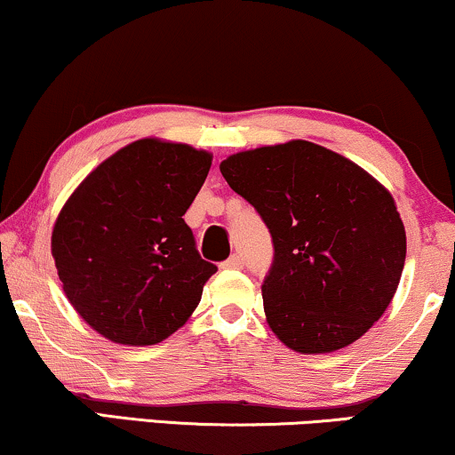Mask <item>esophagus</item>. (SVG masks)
Segmentation results:
<instances>
[{
    "mask_svg": "<svg viewBox=\"0 0 455 455\" xmlns=\"http://www.w3.org/2000/svg\"><path fill=\"white\" fill-rule=\"evenodd\" d=\"M222 268H243V258L239 254H233L228 260L222 262Z\"/></svg>",
    "mask_w": 455,
    "mask_h": 455,
    "instance_id": "1",
    "label": "esophagus"
}]
</instances>
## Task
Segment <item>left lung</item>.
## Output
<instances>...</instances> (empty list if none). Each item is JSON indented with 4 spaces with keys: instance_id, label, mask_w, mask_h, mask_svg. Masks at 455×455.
<instances>
[{
    "instance_id": "left-lung-1",
    "label": "left lung",
    "mask_w": 455,
    "mask_h": 455,
    "mask_svg": "<svg viewBox=\"0 0 455 455\" xmlns=\"http://www.w3.org/2000/svg\"><path fill=\"white\" fill-rule=\"evenodd\" d=\"M220 172L273 237L262 298L275 336L307 355L359 340L403 273L405 228L393 195L350 159L308 140L235 153Z\"/></svg>"
}]
</instances>
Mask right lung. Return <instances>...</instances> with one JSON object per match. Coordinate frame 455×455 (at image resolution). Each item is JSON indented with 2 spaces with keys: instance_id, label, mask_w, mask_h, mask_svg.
I'll use <instances>...</instances> for the list:
<instances>
[{
  "instance_id": "1",
  "label": "right lung",
  "mask_w": 455,
  "mask_h": 455,
  "mask_svg": "<svg viewBox=\"0 0 455 455\" xmlns=\"http://www.w3.org/2000/svg\"><path fill=\"white\" fill-rule=\"evenodd\" d=\"M212 165L208 151L142 138L102 161L62 205L52 256L62 290L92 330L148 347L197 308L216 264L185 222Z\"/></svg>"
}]
</instances>
